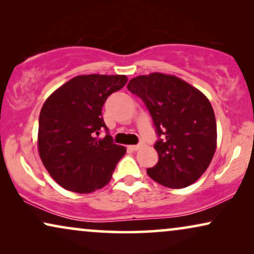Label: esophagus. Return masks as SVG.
Masks as SVG:
<instances>
[{
  "label": "esophagus",
  "mask_w": 254,
  "mask_h": 254,
  "mask_svg": "<svg viewBox=\"0 0 254 254\" xmlns=\"http://www.w3.org/2000/svg\"><path fill=\"white\" fill-rule=\"evenodd\" d=\"M144 145V143H138V144H136V145H128V149H129V150H131V151H136V150H138V149H141L142 147H143Z\"/></svg>",
  "instance_id": "obj_1"
}]
</instances>
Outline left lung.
I'll use <instances>...</instances> for the list:
<instances>
[{"mask_svg":"<svg viewBox=\"0 0 254 254\" xmlns=\"http://www.w3.org/2000/svg\"><path fill=\"white\" fill-rule=\"evenodd\" d=\"M128 90L143 100L156 127L158 162L148 176L169 189L195 183L216 150V120L202 92L172 75L152 72L130 79Z\"/></svg>","mask_w":254,"mask_h":254,"instance_id":"8db88e82","label":"left lung"}]
</instances>
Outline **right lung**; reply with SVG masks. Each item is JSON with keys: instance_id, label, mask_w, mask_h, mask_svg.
Listing matches in <instances>:
<instances>
[{"instance_id": "obj_1", "label": "right lung", "mask_w": 254, "mask_h": 254, "mask_svg": "<svg viewBox=\"0 0 254 254\" xmlns=\"http://www.w3.org/2000/svg\"><path fill=\"white\" fill-rule=\"evenodd\" d=\"M125 75H81L52 93L41 107L38 150L52 178L64 189L91 193L109 184L126 148L113 143L102 116ZM106 137L98 139L100 130Z\"/></svg>"}]
</instances>
